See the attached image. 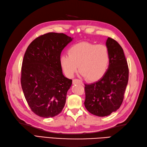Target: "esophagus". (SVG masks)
Returning a JSON list of instances; mask_svg holds the SVG:
<instances>
[{
    "mask_svg": "<svg viewBox=\"0 0 147 147\" xmlns=\"http://www.w3.org/2000/svg\"><path fill=\"white\" fill-rule=\"evenodd\" d=\"M73 84H83V83L82 81H80V80L78 79H74L73 80Z\"/></svg>",
    "mask_w": 147,
    "mask_h": 147,
    "instance_id": "esophagus-1",
    "label": "esophagus"
}]
</instances>
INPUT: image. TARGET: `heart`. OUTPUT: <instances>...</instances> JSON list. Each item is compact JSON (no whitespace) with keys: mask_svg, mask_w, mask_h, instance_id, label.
<instances>
[{"mask_svg":"<svg viewBox=\"0 0 147 147\" xmlns=\"http://www.w3.org/2000/svg\"><path fill=\"white\" fill-rule=\"evenodd\" d=\"M110 61V51L105 45L81 42L70 47L68 56L61 57V66L68 78L73 77L79 66L81 76L93 82L105 76Z\"/></svg>","mask_w":147,"mask_h":147,"instance_id":"obj_1","label":"heart"}]
</instances>
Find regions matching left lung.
Instances as JSON below:
<instances>
[{
    "label": "left lung",
    "instance_id": "left-lung-1",
    "mask_svg": "<svg viewBox=\"0 0 147 147\" xmlns=\"http://www.w3.org/2000/svg\"><path fill=\"white\" fill-rule=\"evenodd\" d=\"M106 45L110 54L107 72L95 83L84 84L85 107L91 114L101 117L110 115L120 107L129 74L127 61L120 44L108 37Z\"/></svg>",
    "mask_w": 147,
    "mask_h": 147
}]
</instances>
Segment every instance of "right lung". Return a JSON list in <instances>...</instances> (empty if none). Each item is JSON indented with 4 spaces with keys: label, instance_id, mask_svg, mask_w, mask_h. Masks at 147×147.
Listing matches in <instances>:
<instances>
[{
    "label": "right lung",
    "instance_id": "1",
    "mask_svg": "<svg viewBox=\"0 0 147 147\" xmlns=\"http://www.w3.org/2000/svg\"><path fill=\"white\" fill-rule=\"evenodd\" d=\"M72 40L63 33H47L34 40L24 54L22 89L30 108L40 117H55L65 105L72 80L63 75L60 56Z\"/></svg>",
    "mask_w": 147,
    "mask_h": 147
}]
</instances>
